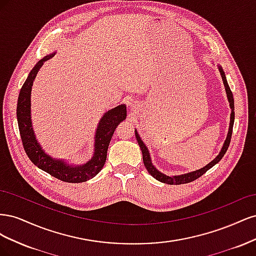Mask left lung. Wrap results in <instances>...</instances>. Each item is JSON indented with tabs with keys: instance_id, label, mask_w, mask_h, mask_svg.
I'll use <instances>...</instances> for the list:
<instances>
[{
	"instance_id": "left-lung-1",
	"label": "left lung",
	"mask_w": 256,
	"mask_h": 256,
	"mask_svg": "<svg viewBox=\"0 0 256 256\" xmlns=\"http://www.w3.org/2000/svg\"><path fill=\"white\" fill-rule=\"evenodd\" d=\"M219 67V72L221 74V78H222V81H223V84H224V88H226V96H228V102H230V106L232 109V112H230V128H228V134L226 136V141H224V144L222 146L221 148V152H219L218 156H216L212 162H209V164L207 166H205L204 168H200V170H196V171H193V172H190V173H187V174H182V175H175V176H168L164 173L159 172L158 170L154 168L152 164V159H150V152H148V148L145 146V144L143 143V141L141 140L140 136H138V131L136 130V141L138 143V145H140V148L142 150V154H143V162H144V166L147 170V172H148L154 178H156L157 180L161 182H164V184H188V182H191L193 180H198V177L202 176L204 173H206L209 168H212L214 164H218V162L223 158L224 154L226 152L228 146H230V138H232V132H233V125H234V120H235V112H234V98H233V94H232V90L228 86V81H226V74H224V72L222 67L218 66Z\"/></svg>"
}]
</instances>
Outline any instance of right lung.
I'll return each mask as SVG.
<instances>
[{
  "instance_id": "1",
  "label": "right lung",
  "mask_w": 256,
  "mask_h": 256,
  "mask_svg": "<svg viewBox=\"0 0 256 256\" xmlns=\"http://www.w3.org/2000/svg\"><path fill=\"white\" fill-rule=\"evenodd\" d=\"M54 54L44 56L34 66L28 74V79L22 85L17 104V120L20 136L23 147L30 160L42 171L51 176L66 182H83L95 177L104 168L106 160V152L112 136L118 124L126 120L127 110L125 104L113 108L104 114L100 120L95 134L94 154L86 164L80 166L69 164L64 160L52 158L46 154L37 142L30 120V92L37 72L46 60L51 58Z\"/></svg>"
}]
</instances>
